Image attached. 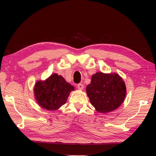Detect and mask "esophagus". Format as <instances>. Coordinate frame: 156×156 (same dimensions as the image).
<instances>
[{"mask_svg":"<svg viewBox=\"0 0 156 156\" xmlns=\"http://www.w3.org/2000/svg\"><path fill=\"white\" fill-rule=\"evenodd\" d=\"M77 87H78V88L79 89V90H83L84 85L82 84H78Z\"/></svg>","mask_w":156,"mask_h":156,"instance_id":"esophagus-1","label":"esophagus"}]
</instances>
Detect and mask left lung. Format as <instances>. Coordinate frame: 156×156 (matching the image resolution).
Segmentation results:
<instances>
[{"mask_svg":"<svg viewBox=\"0 0 156 156\" xmlns=\"http://www.w3.org/2000/svg\"><path fill=\"white\" fill-rule=\"evenodd\" d=\"M87 93L96 111L107 113L120 107L125 101L127 90L124 80L118 74L98 72L92 76Z\"/></svg>","mask_w":156,"mask_h":156,"instance_id":"8db88e82","label":"left lung"}]
</instances>
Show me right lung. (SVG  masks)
<instances>
[{
	"instance_id": "1",
	"label": "right lung",
	"mask_w": 156,
	"mask_h": 156,
	"mask_svg": "<svg viewBox=\"0 0 156 156\" xmlns=\"http://www.w3.org/2000/svg\"><path fill=\"white\" fill-rule=\"evenodd\" d=\"M74 87L66 81L62 76L51 74L45 80H38L34 92L37 104L48 111H55L64 105Z\"/></svg>"
}]
</instances>
